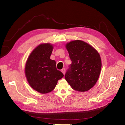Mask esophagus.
I'll return each mask as SVG.
<instances>
[{
    "mask_svg": "<svg viewBox=\"0 0 125 125\" xmlns=\"http://www.w3.org/2000/svg\"><path fill=\"white\" fill-rule=\"evenodd\" d=\"M61 71H62V73L63 74H64L65 73V69L64 68V69H62L61 70Z\"/></svg>",
    "mask_w": 125,
    "mask_h": 125,
    "instance_id": "1",
    "label": "esophagus"
}]
</instances>
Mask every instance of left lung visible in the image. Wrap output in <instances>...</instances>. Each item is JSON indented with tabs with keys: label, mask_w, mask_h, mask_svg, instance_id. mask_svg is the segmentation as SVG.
Segmentation results:
<instances>
[{
	"label": "left lung",
	"mask_w": 125,
	"mask_h": 125,
	"mask_svg": "<svg viewBox=\"0 0 125 125\" xmlns=\"http://www.w3.org/2000/svg\"><path fill=\"white\" fill-rule=\"evenodd\" d=\"M71 64L65 78L75 90L85 92L97 82L102 68L99 53L91 45L81 40H75L66 44Z\"/></svg>",
	"instance_id": "1"
}]
</instances>
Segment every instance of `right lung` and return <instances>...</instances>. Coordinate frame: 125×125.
<instances>
[{"label": "right lung", "instance_id": "obj_1", "mask_svg": "<svg viewBox=\"0 0 125 125\" xmlns=\"http://www.w3.org/2000/svg\"><path fill=\"white\" fill-rule=\"evenodd\" d=\"M53 46L50 43L39 45L27 59L25 75L29 84L41 94L52 91L64 75L57 70L56 62L50 58Z\"/></svg>", "mask_w": 125, "mask_h": 125}]
</instances>
